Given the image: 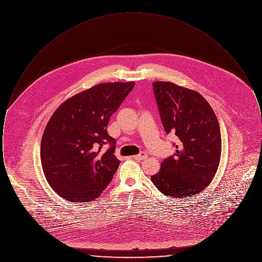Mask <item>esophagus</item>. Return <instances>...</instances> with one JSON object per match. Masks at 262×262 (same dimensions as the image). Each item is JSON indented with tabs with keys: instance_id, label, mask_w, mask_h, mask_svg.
Listing matches in <instances>:
<instances>
[{
	"instance_id": "esophagus-1",
	"label": "esophagus",
	"mask_w": 262,
	"mask_h": 262,
	"mask_svg": "<svg viewBox=\"0 0 262 262\" xmlns=\"http://www.w3.org/2000/svg\"><path fill=\"white\" fill-rule=\"evenodd\" d=\"M134 158H135V159H137L138 161H141V160H144V159H146V158H147V154H146L145 152H141V153H139L138 155L134 156Z\"/></svg>"
}]
</instances>
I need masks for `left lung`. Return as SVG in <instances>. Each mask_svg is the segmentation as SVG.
<instances>
[{"mask_svg": "<svg viewBox=\"0 0 262 262\" xmlns=\"http://www.w3.org/2000/svg\"><path fill=\"white\" fill-rule=\"evenodd\" d=\"M162 125L178 137L176 152L151 181L163 194L189 198L211 183L221 158V133L209 103L195 90L170 81L153 82Z\"/></svg>", "mask_w": 262, "mask_h": 262, "instance_id": "1", "label": "left lung"}]
</instances>
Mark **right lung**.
<instances>
[{"instance_id":"obj_1","label":"right lung","mask_w":262,"mask_h":262,"mask_svg":"<svg viewBox=\"0 0 262 262\" xmlns=\"http://www.w3.org/2000/svg\"><path fill=\"white\" fill-rule=\"evenodd\" d=\"M135 81L105 82L66 100L54 112L41 140L42 169L50 187L70 202L99 198L116 173V140L107 125ZM110 144L106 152H100Z\"/></svg>"}]
</instances>
